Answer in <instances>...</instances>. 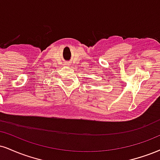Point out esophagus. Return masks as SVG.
I'll return each mask as SVG.
<instances>
[{"label": "esophagus", "mask_w": 160, "mask_h": 160, "mask_svg": "<svg viewBox=\"0 0 160 160\" xmlns=\"http://www.w3.org/2000/svg\"><path fill=\"white\" fill-rule=\"evenodd\" d=\"M67 65H69V64H68V63H67Z\"/></svg>", "instance_id": "34e87169"}]
</instances>
